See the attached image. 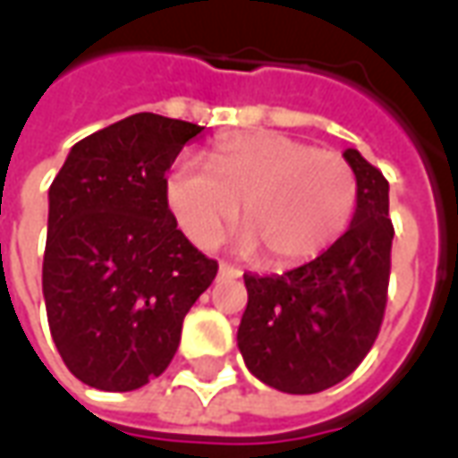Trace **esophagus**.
Returning <instances> with one entry per match:
<instances>
[{
	"instance_id": "esophagus-1",
	"label": "esophagus",
	"mask_w": 458,
	"mask_h": 458,
	"mask_svg": "<svg viewBox=\"0 0 458 458\" xmlns=\"http://www.w3.org/2000/svg\"><path fill=\"white\" fill-rule=\"evenodd\" d=\"M220 277H240L242 275V269L238 265H228V262H220Z\"/></svg>"
}]
</instances>
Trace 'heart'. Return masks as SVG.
<instances>
[{
  "instance_id": "b5f03b06",
  "label": "heart",
  "mask_w": 458,
  "mask_h": 458,
  "mask_svg": "<svg viewBox=\"0 0 458 458\" xmlns=\"http://www.w3.org/2000/svg\"><path fill=\"white\" fill-rule=\"evenodd\" d=\"M206 168L181 159L164 181L166 206L199 248L218 245L242 206L250 245H259L265 259H309L344 233L358 203L355 171L338 151L275 131L216 141Z\"/></svg>"
}]
</instances>
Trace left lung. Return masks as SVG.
<instances>
[{"label":"left lung","instance_id":"8db88e82","mask_svg":"<svg viewBox=\"0 0 458 458\" xmlns=\"http://www.w3.org/2000/svg\"><path fill=\"white\" fill-rule=\"evenodd\" d=\"M344 157L358 179L351 228L301 267L272 277L245 275L240 353L250 373L282 393L311 394L341 383L383 327L394 235L390 186L355 149Z\"/></svg>","mask_w":458,"mask_h":458}]
</instances>
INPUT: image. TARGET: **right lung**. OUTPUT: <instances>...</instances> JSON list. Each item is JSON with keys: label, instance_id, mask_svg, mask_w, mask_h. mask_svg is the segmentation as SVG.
Masks as SVG:
<instances>
[{"label": "right lung", "instance_id": "obj_1", "mask_svg": "<svg viewBox=\"0 0 458 458\" xmlns=\"http://www.w3.org/2000/svg\"><path fill=\"white\" fill-rule=\"evenodd\" d=\"M193 122L140 113L75 144L48 189L44 299L65 368L127 393L159 377L218 275L176 228L164 181Z\"/></svg>", "mask_w": 458, "mask_h": 458}]
</instances>
